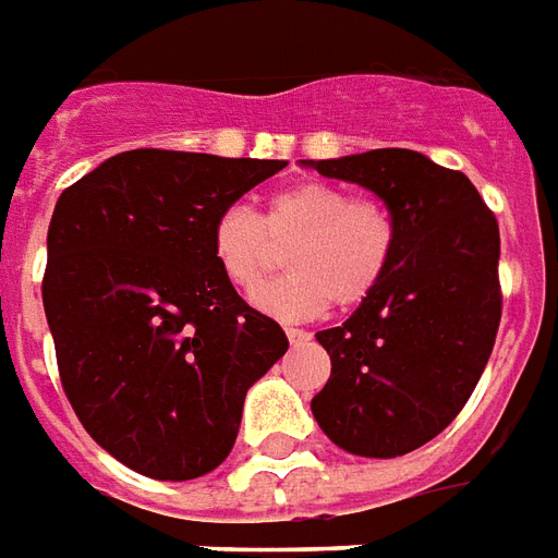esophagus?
Instances as JSON below:
<instances>
[{
  "label": "esophagus",
  "mask_w": 558,
  "mask_h": 558,
  "mask_svg": "<svg viewBox=\"0 0 558 558\" xmlns=\"http://www.w3.org/2000/svg\"><path fill=\"white\" fill-rule=\"evenodd\" d=\"M286 337H288V343H291V345H303V343H310V340H313V333H310V330H303V328H286Z\"/></svg>",
  "instance_id": "1"
}]
</instances>
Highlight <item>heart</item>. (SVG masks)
I'll return each mask as SVG.
<instances>
[{"mask_svg":"<svg viewBox=\"0 0 558 558\" xmlns=\"http://www.w3.org/2000/svg\"><path fill=\"white\" fill-rule=\"evenodd\" d=\"M286 247L295 272L262 289ZM395 252L398 221L389 206L330 182H298L272 194L264 221L248 206H228L213 225L221 276L242 294L259 287L252 303L279 318L318 316L328 303L355 310L386 282Z\"/></svg>","mask_w":558,"mask_h":558,"instance_id":"heart-1","label":"heart"}]
</instances>
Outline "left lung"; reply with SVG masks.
<instances>
[{"label":"left lung","instance_id":"obj_1","mask_svg":"<svg viewBox=\"0 0 558 558\" xmlns=\"http://www.w3.org/2000/svg\"><path fill=\"white\" fill-rule=\"evenodd\" d=\"M316 169L389 206L398 252L374 298L316 333L330 379L313 416L345 452L395 459L444 432L477 389L501 325L498 221L464 172L418 151L374 148Z\"/></svg>","mask_w":558,"mask_h":558}]
</instances>
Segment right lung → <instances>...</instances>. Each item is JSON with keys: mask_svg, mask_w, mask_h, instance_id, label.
<instances>
[{"mask_svg": "<svg viewBox=\"0 0 558 558\" xmlns=\"http://www.w3.org/2000/svg\"><path fill=\"white\" fill-rule=\"evenodd\" d=\"M282 167L136 148L57 199L41 301L60 383L84 432L145 477L215 471L248 386L286 355L213 255L218 213Z\"/></svg>", "mask_w": 558, "mask_h": 558, "instance_id": "add662e5", "label": "right lung"}]
</instances>
